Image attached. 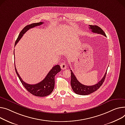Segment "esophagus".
Here are the masks:
<instances>
[{
    "label": "esophagus",
    "mask_w": 125,
    "mask_h": 125,
    "mask_svg": "<svg viewBox=\"0 0 125 125\" xmlns=\"http://www.w3.org/2000/svg\"><path fill=\"white\" fill-rule=\"evenodd\" d=\"M60 66H61V68L62 70H64L66 69V68H67V65L65 63H62L60 64Z\"/></svg>",
    "instance_id": "esophagus-1"
}]
</instances>
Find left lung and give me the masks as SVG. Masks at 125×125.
<instances>
[{
    "instance_id": "8db88e82",
    "label": "left lung",
    "mask_w": 125,
    "mask_h": 125,
    "mask_svg": "<svg viewBox=\"0 0 125 125\" xmlns=\"http://www.w3.org/2000/svg\"><path fill=\"white\" fill-rule=\"evenodd\" d=\"M89 28L93 32L97 33V34H102L106 37V36L105 35L104 32L100 27H99L97 26H95H95H93V25H89ZM71 85L73 91L77 94L83 95H88L93 93L100 87L102 85L103 82L104 81L106 74V72L104 74V76L103 78L101 79V80L99 81L95 85L91 86H87L82 84L81 83H80L77 79L76 77L75 76V75L74 74L73 72L71 70Z\"/></svg>"
}]
</instances>
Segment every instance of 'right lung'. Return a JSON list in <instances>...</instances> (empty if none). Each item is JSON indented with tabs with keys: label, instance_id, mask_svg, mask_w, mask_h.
I'll use <instances>...</instances> for the list:
<instances>
[{
	"label": "right lung",
	"instance_id": "obj_1",
	"mask_svg": "<svg viewBox=\"0 0 125 125\" xmlns=\"http://www.w3.org/2000/svg\"><path fill=\"white\" fill-rule=\"evenodd\" d=\"M43 23V22L33 23L25 27L20 32L18 39L15 41V46L19 42V41L24 34V33L27 31L31 28L40 26ZM15 70L22 84L30 93L37 96L43 97L47 96L52 93L55 86V76L58 72L61 71V68L59 65L54 66L52 69L49 72L46 77L42 81L36 84H29L23 81L20 77L15 67Z\"/></svg>",
	"mask_w": 125,
	"mask_h": 125
}]
</instances>
